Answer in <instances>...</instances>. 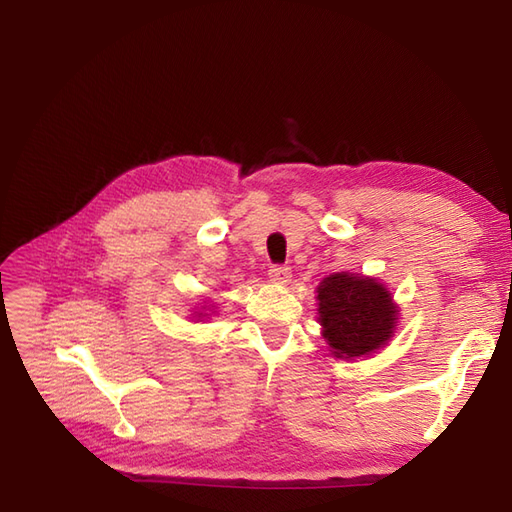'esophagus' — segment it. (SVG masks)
Returning <instances> with one entry per match:
<instances>
[{"mask_svg":"<svg viewBox=\"0 0 512 512\" xmlns=\"http://www.w3.org/2000/svg\"><path fill=\"white\" fill-rule=\"evenodd\" d=\"M269 277H271V282H275V284H288L290 277H292V271L286 265H273L269 269Z\"/></svg>","mask_w":512,"mask_h":512,"instance_id":"esophagus-1","label":"esophagus"}]
</instances>
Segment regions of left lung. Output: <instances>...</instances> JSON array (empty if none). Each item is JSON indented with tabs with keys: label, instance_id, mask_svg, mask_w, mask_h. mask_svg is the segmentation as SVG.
<instances>
[{
	"label": "left lung",
	"instance_id": "1",
	"mask_svg": "<svg viewBox=\"0 0 512 512\" xmlns=\"http://www.w3.org/2000/svg\"><path fill=\"white\" fill-rule=\"evenodd\" d=\"M318 314L324 339L337 359L378 350L393 335L397 309L391 292L371 277L335 273L318 288Z\"/></svg>",
	"mask_w": 512,
	"mask_h": 512
}]
</instances>
